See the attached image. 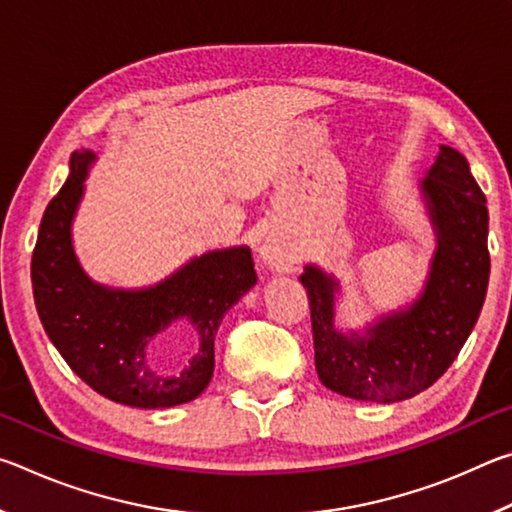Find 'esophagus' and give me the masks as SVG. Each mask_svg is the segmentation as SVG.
<instances>
[{
    "label": "esophagus",
    "instance_id": "34e87169",
    "mask_svg": "<svg viewBox=\"0 0 512 512\" xmlns=\"http://www.w3.org/2000/svg\"><path fill=\"white\" fill-rule=\"evenodd\" d=\"M266 257H268V262H271L277 268H282V271H287V268H289V259H287V255L282 253V250H268Z\"/></svg>",
    "mask_w": 512,
    "mask_h": 512
}]
</instances>
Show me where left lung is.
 I'll list each match as a JSON object with an SVG mask.
<instances>
[{
  "instance_id": "1",
  "label": "left lung",
  "mask_w": 512,
  "mask_h": 512,
  "mask_svg": "<svg viewBox=\"0 0 512 512\" xmlns=\"http://www.w3.org/2000/svg\"><path fill=\"white\" fill-rule=\"evenodd\" d=\"M438 253L422 298L409 311L388 316L368 336H343L332 325V277L307 268L316 372L329 391L391 404L422 393L445 375L470 336L490 277L488 207L461 153L440 146L422 180Z\"/></svg>"
}]
</instances>
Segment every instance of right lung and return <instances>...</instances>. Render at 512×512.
<instances>
[{"instance_id": "obj_1", "label": "right lung", "mask_w": 512, "mask_h": 512, "mask_svg": "<svg viewBox=\"0 0 512 512\" xmlns=\"http://www.w3.org/2000/svg\"><path fill=\"white\" fill-rule=\"evenodd\" d=\"M92 160V151L72 155V173L42 216L31 259L42 327L67 366L108 400L140 409L185 404L210 384L214 336L225 311L257 282L253 255L248 248L214 250L146 291H110L90 282L74 257L69 223ZM178 328L195 332L199 350L183 371L164 376L150 354Z\"/></svg>"}]
</instances>
